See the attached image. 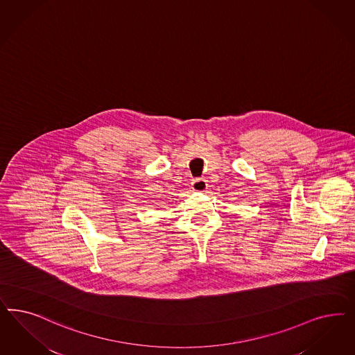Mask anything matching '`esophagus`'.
Here are the masks:
<instances>
[{"instance_id":"esophagus-1","label":"esophagus","mask_w":355,"mask_h":355,"mask_svg":"<svg viewBox=\"0 0 355 355\" xmlns=\"http://www.w3.org/2000/svg\"><path fill=\"white\" fill-rule=\"evenodd\" d=\"M207 188V183H206L205 179H195L192 182V189L195 192H204Z\"/></svg>"}]
</instances>
